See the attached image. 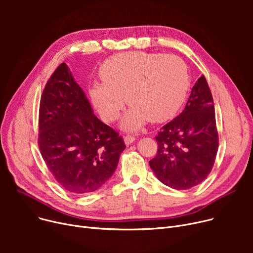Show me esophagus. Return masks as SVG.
Instances as JSON below:
<instances>
[{
  "label": "esophagus",
  "mask_w": 253,
  "mask_h": 253,
  "mask_svg": "<svg viewBox=\"0 0 253 253\" xmlns=\"http://www.w3.org/2000/svg\"><path fill=\"white\" fill-rule=\"evenodd\" d=\"M134 140H135V137L132 136V135H126V136L124 137V141H125V144H126V145H129V144H131V143H133Z\"/></svg>",
  "instance_id": "obj_1"
}]
</instances>
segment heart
<instances>
[{
	"mask_svg": "<svg viewBox=\"0 0 253 253\" xmlns=\"http://www.w3.org/2000/svg\"><path fill=\"white\" fill-rule=\"evenodd\" d=\"M103 82L89 89L91 100L106 122L118 118L127 102L132 105L123 121L128 130L139 129L147 120L162 122L182 103L189 87L183 61L174 55L127 52L112 57L100 69Z\"/></svg>",
	"mask_w": 253,
	"mask_h": 253,
	"instance_id": "obj_1",
	"label": "heart"
}]
</instances>
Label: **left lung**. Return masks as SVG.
<instances>
[{"label": "left lung", "mask_w": 253, "mask_h": 253, "mask_svg": "<svg viewBox=\"0 0 253 253\" xmlns=\"http://www.w3.org/2000/svg\"><path fill=\"white\" fill-rule=\"evenodd\" d=\"M157 156L150 161L156 177L167 187L188 190L210 173L218 148L213 98L204 76L192 88L180 115L156 136Z\"/></svg>", "instance_id": "obj_1"}]
</instances>
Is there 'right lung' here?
<instances>
[{
    "instance_id": "obj_1",
    "label": "right lung",
    "mask_w": 253,
    "mask_h": 253,
    "mask_svg": "<svg viewBox=\"0 0 253 253\" xmlns=\"http://www.w3.org/2000/svg\"><path fill=\"white\" fill-rule=\"evenodd\" d=\"M39 145L63 189L84 195L98 190L118 166L126 145L93 113L65 62L53 73L40 102Z\"/></svg>"
}]
</instances>
